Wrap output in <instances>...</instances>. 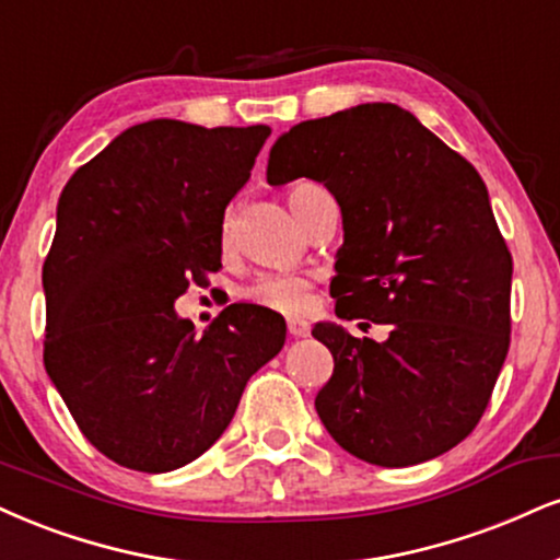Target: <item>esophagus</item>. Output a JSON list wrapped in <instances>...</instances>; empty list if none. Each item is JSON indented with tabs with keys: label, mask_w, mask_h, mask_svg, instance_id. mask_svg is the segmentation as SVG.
Listing matches in <instances>:
<instances>
[{
	"label": "esophagus",
	"mask_w": 560,
	"mask_h": 560,
	"mask_svg": "<svg viewBox=\"0 0 560 560\" xmlns=\"http://www.w3.org/2000/svg\"><path fill=\"white\" fill-rule=\"evenodd\" d=\"M287 328H289V336H294V339H302V336L310 334V323L302 318H289Z\"/></svg>",
	"instance_id": "1"
}]
</instances>
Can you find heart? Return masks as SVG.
Instances as JSON below:
<instances>
[{
    "label": "heart",
    "instance_id": "obj_1",
    "mask_svg": "<svg viewBox=\"0 0 560 560\" xmlns=\"http://www.w3.org/2000/svg\"><path fill=\"white\" fill-rule=\"evenodd\" d=\"M313 190H318V187L310 185V182L294 185L287 195L289 208H292L294 213H300L302 200H305V195ZM310 289H313V284H310L305 276L289 271H271L262 273L260 279H255L253 284L245 289V300H250L253 305H260L266 310H276V313L298 315L310 305Z\"/></svg>",
    "mask_w": 560,
    "mask_h": 560
}]
</instances>
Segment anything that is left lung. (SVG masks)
Segmentation results:
<instances>
[{
  "label": "left lung",
  "mask_w": 560,
  "mask_h": 560,
  "mask_svg": "<svg viewBox=\"0 0 560 560\" xmlns=\"http://www.w3.org/2000/svg\"><path fill=\"white\" fill-rule=\"evenodd\" d=\"M266 177L328 187L345 221L336 315L390 326L386 341L313 328L334 354L315 396L320 422L378 467L446 454L480 422L511 341L514 262L482 177L396 104L294 125Z\"/></svg>",
  "instance_id": "1"
}]
</instances>
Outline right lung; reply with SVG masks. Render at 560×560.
I'll return each instance as SVG.
<instances>
[{"label":"right lung","mask_w":560,"mask_h":560,"mask_svg":"<svg viewBox=\"0 0 560 560\" xmlns=\"http://www.w3.org/2000/svg\"><path fill=\"white\" fill-rule=\"evenodd\" d=\"M271 127L151 119L112 140L59 195L44 262V365L80 433L112 462L172 472L232 422L284 318L234 302L203 334L174 313L221 268L229 200Z\"/></svg>","instance_id":"right-lung-1"}]
</instances>
